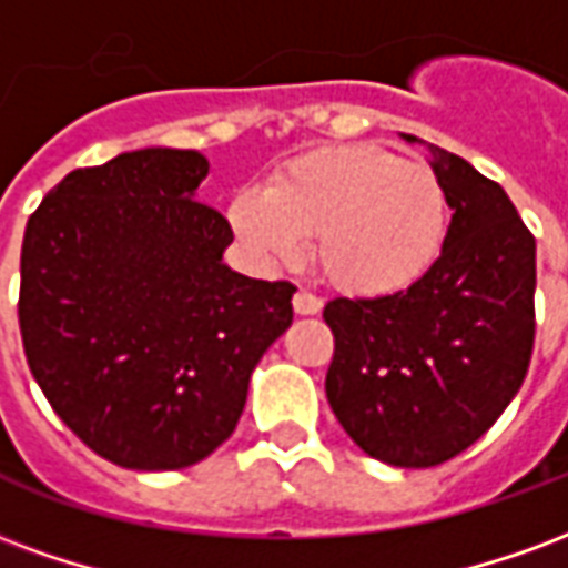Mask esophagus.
<instances>
[{"instance_id": "obj_1", "label": "esophagus", "mask_w": 568, "mask_h": 568, "mask_svg": "<svg viewBox=\"0 0 568 568\" xmlns=\"http://www.w3.org/2000/svg\"><path fill=\"white\" fill-rule=\"evenodd\" d=\"M292 307H295L297 316H316L322 310V297L301 288V292H295V297H292Z\"/></svg>"}]
</instances>
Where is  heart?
<instances>
[{"label":"heart","instance_id":"obj_1","mask_svg":"<svg viewBox=\"0 0 568 568\" xmlns=\"http://www.w3.org/2000/svg\"><path fill=\"white\" fill-rule=\"evenodd\" d=\"M236 236L267 264L313 261L353 297H389L419 283L447 240V191L438 173L377 145L316 149L283 163L264 191L231 200Z\"/></svg>","mask_w":568,"mask_h":568}]
</instances>
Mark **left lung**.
<instances>
[{"label": "left lung", "instance_id": "left-lung-1", "mask_svg": "<svg viewBox=\"0 0 568 568\" xmlns=\"http://www.w3.org/2000/svg\"><path fill=\"white\" fill-rule=\"evenodd\" d=\"M432 158L453 210L432 271L398 295L334 297L322 310L334 417L398 468L471 447L524 386L536 341V236L499 182L438 145Z\"/></svg>", "mask_w": 568, "mask_h": 568}]
</instances>
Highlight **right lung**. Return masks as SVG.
Segmentation results:
<instances>
[{
  "mask_svg": "<svg viewBox=\"0 0 568 568\" xmlns=\"http://www.w3.org/2000/svg\"><path fill=\"white\" fill-rule=\"evenodd\" d=\"M206 170L197 151H124L72 170L27 222L18 320L32 377L57 417L121 468L206 459L292 325L295 285L222 261L234 231L194 200Z\"/></svg>",
  "mask_w": 568,
  "mask_h": 568,
  "instance_id": "1",
  "label": "right lung"
}]
</instances>
